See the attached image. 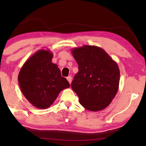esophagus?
Wrapping results in <instances>:
<instances>
[{"label":"esophagus","instance_id":"1","mask_svg":"<svg viewBox=\"0 0 146 146\" xmlns=\"http://www.w3.org/2000/svg\"><path fill=\"white\" fill-rule=\"evenodd\" d=\"M72 77H71V76H68L67 77V80H68V82L70 83V84H71V82H72Z\"/></svg>","mask_w":146,"mask_h":146}]
</instances>
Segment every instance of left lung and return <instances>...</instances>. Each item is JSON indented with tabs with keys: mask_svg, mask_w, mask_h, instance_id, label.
Segmentation results:
<instances>
[{
	"mask_svg": "<svg viewBox=\"0 0 146 146\" xmlns=\"http://www.w3.org/2000/svg\"><path fill=\"white\" fill-rule=\"evenodd\" d=\"M78 65L71 86L88 110H102L116 95L119 82L117 64L104 50L85 45L71 50Z\"/></svg>",
	"mask_w": 146,
	"mask_h": 146,
	"instance_id": "1",
	"label": "left lung"
}]
</instances>
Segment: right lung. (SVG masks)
<instances>
[{
    "label": "right lung",
    "mask_w": 146,
    "mask_h": 146,
    "mask_svg": "<svg viewBox=\"0 0 146 146\" xmlns=\"http://www.w3.org/2000/svg\"><path fill=\"white\" fill-rule=\"evenodd\" d=\"M52 58L48 50H40L25 62L18 76L22 93L39 109L49 108L59 93L70 87L58 66L52 62Z\"/></svg>",
    "instance_id": "obj_1"
}]
</instances>
